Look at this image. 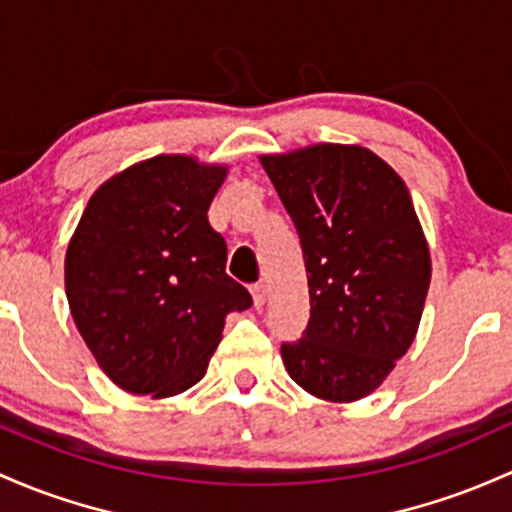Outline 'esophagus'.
Listing matches in <instances>:
<instances>
[{"label":"esophagus","instance_id":"34e87169","mask_svg":"<svg viewBox=\"0 0 512 512\" xmlns=\"http://www.w3.org/2000/svg\"><path fill=\"white\" fill-rule=\"evenodd\" d=\"M252 301H255L257 308H262L267 303V284L265 282H257L252 284Z\"/></svg>","mask_w":512,"mask_h":512}]
</instances>
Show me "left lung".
<instances>
[{
    "instance_id": "1",
    "label": "left lung",
    "mask_w": 512,
    "mask_h": 512,
    "mask_svg": "<svg viewBox=\"0 0 512 512\" xmlns=\"http://www.w3.org/2000/svg\"><path fill=\"white\" fill-rule=\"evenodd\" d=\"M299 233L311 318L282 359L303 391L372 393L406 355L430 286V252L403 179L372 150L313 145L262 157Z\"/></svg>"
}]
</instances>
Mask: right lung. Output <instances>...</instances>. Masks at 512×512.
<instances>
[{
  "label": "right lung",
  "mask_w": 512,
  "mask_h": 512,
  "mask_svg": "<svg viewBox=\"0 0 512 512\" xmlns=\"http://www.w3.org/2000/svg\"><path fill=\"white\" fill-rule=\"evenodd\" d=\"M226 167L157 155L101 184L67 245L65 289L77 330L123 391L155 398L206 374L230 311L252 306L226 274L209 206Z\"/></svg>",
  "instance_id": "add662e5"
}]
</instances>
